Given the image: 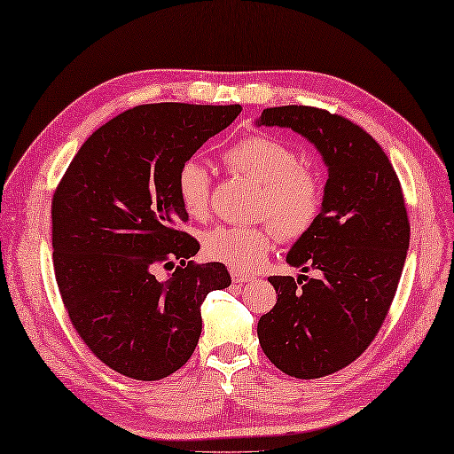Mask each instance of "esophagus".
<instances>
[{"instance_id": "34e87169", "label": "esophagus", "mask_w": 454, "mask_h": 454, "mask_svg": "<svg viewBox=\"0 0 454 454\" xmlns=\"http://www.w3.org/2000/svg\"><path fill=\"white\" fill-rule=\"evenodd\" d=\"M231 278H233V282H237V284H243V282H251L253 280V276L251 274H247V272H240V270H231Z\"/></svg>"}]
</instances>
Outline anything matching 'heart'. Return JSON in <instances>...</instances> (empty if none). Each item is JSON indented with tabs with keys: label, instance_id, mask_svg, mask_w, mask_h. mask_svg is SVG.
Masks as SVG:
<instances>
[{
	"label": "heart",
	"instance_id": "heart-1",
	"mask_svg": "<svg viewBox=\"0 0 454 454\" xmlns=\"http://www.w3.org/2000/svg\"><path fill=\"white\" fill-rule=\"evenodd\" d=\"M223 162L229 172L261 186L256 215L270 219L272 225H217L203 233L201 248L211 261L240 272L254 270L266 261L276 233L284 240L309 233L321 215L325 188L319 172L301 164L300 154L272 135L240 138L223 153ZM176 192L188 217L201 221L209 215L211 176L200 160L180 166Z\"/></svg>",
	"mask_w": 454,
	"mask_h": 454
}]
</instances>
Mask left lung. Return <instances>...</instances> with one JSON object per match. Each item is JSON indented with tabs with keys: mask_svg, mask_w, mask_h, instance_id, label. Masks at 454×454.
I'll list each match as a JSON object with an SVG mask.
<instances>
[{
	"mask_svg": "<svg viewBox=\"0 0 454 454\" xmlns=\"http://www.w3.org/2000/svg\"><path fill=\"white\" fill-rule=\"evenodd\" d=\"M256 123L308 138L329 174L317 223L286 256L319 278L270 276L278 301L256 327L276 368L313 380L353 363L380 331L410 248L408 211L392 162L363 127L308 106L268 107Z\"/></svg>",
	"mask_w": 454,
	"mask_h": 454,
	"instance_id": "8db88e82",
	"label": "left lung"
}]
</instances>
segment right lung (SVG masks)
<instances>
[{
	"label": "right lung",
	"mask_w": 454,
	"mask_h": 454,
	"mask_svg": "<svg viewBox=\"0 0 454 454\" xmlns=\"http://www.w3.org/2000/svg\"><path fill=\"white\" fill-rule=\"evenodd\" d=\"M240 106L146 104L101 125L52 196V262L74 329L101 363L135 380L170 376L201 335V303L231 286L221 262L196 264L200 243L176 174ZM179 264L176 265L175 262ZM156 265L174 267L168 281Z\"/></svg>",
	"instance_id": "add662e5"
}]
</instances>
